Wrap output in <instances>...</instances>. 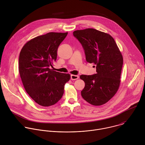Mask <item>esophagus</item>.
Segmentation results:
<instances>
[{
	"label": "esophagus",
	"mask_w": 145,
	"mask_h": 145,
	"mask_svg": "<svg viewBox=\"0 0 145 145\" xmlns=\"http://www.w3.org/2000/svg\"><path fill=\"white\" fill-rule=\"evenodd\" d=\"M78 78H79V76L78 75H73V74L71 75V79L72 80H75L78 79Z\"/></svg>",
	"instance_id": "1"
}]
</instances>
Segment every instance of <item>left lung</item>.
<instances>
[{
	"label": "left lung",
	"instance_id": "1",
	"mask_svg": "<svg viewBox=\"0 0 145 145\" xmlns=\"http://www.w3.org/2000/svg\"><path fill=\"white\" fill-rule=\"evenodd\" d=\"M73 35L81 43L86 61L96 65L95 74L80 76L85 82L81 96L93 105H102L119 88L122 56L114 39L108 33L88 28L75 31Z\"/></svg>",
	"mask_w": 145,
	"mask_h": 145
}]
</instances>
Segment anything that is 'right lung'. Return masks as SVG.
Wrapping results in <instances>:
<instances>
[{
  "label": "right lung",
  "instance_id": "1",
  "mask_svg": "<svg viewBox=\"0 0 145 145\" xmlns=\"http://www.w3.org/2000/svg\"><path fill=\"white\" fill-rule=\"evenodd\" d=\"M68 33L50 32L28 41L19 58V71L24 87L39 105L50 106L62 97L69 74L51 69L56 61L57 49Z\"/></svg>",
  "mask_w": 145,
  "mask_h": 145
}]
</instances>
